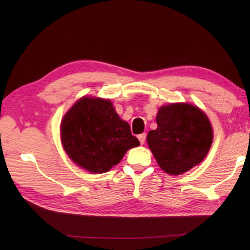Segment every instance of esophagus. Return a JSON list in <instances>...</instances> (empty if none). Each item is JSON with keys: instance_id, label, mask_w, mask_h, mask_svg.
I'll list each match as a JSON object with an SVG mask.
<instances>
[{"instance_id": "1", "label": "esophagus", "mask_w": 250, "mask_h": 250, "mask_svg": "<svg viewBox=\"0 0 250 250\" xmlns=\"http://www.w3.org/2000/svg\"><path fill=\"white\" fill-rule=\"evenodd\" d=\"M139 141H140V143L141 144L143 145V144H145V141H146V133H143V134H140L139 136Z\"/></svg>"}]
</instances>
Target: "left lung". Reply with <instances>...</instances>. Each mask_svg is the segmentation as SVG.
Here are the masks:
<instances>
[{"label": "left lung", "instance_id": "8db88e82", "mask_svg": "<svg viewBox=\"0 0 250 250\" xmlns=\"http://www.w3.org/2000/svg\"><path fill=\"white\" fill-rule=\"evenodd\" d=\"M156 130L147 143L164 172L180 175L203 161L213 143V128L203 110L188 103L159 108Z\"/></svg>", "mask_w": 250, "mask_h": 250}]
</instances>
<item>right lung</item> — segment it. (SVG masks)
<instances>
[{
	"instance_id": "obj_1",
	"label": "right lung",
	"mask_w": 250,
	"mask_h": 250,
	"mask_svg": "<svg viewBox=\"0 0 250 250\" xmlns=\"http://www.w3.org/2000/svg\"><path fill=\"white\" fill-rule=\"evenodd\" d=\"M61 142L71 160L88 172L106 173L140 145L109 100L79 99L61 121Z\"/></svg>"
}]
</instances>
